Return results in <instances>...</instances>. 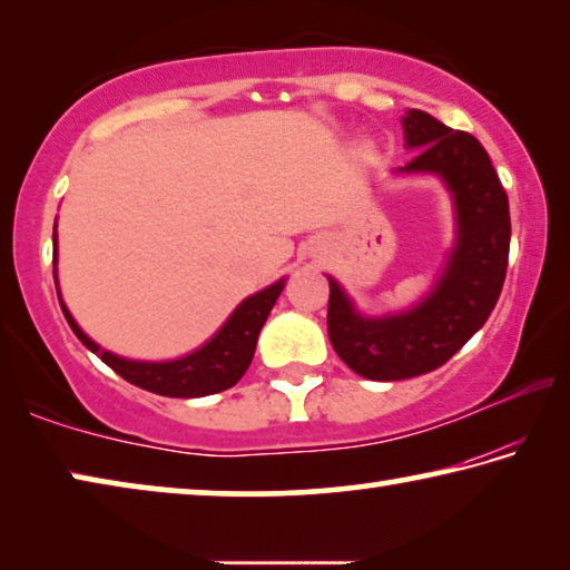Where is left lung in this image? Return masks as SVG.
Listing matches in <instances>:
<instances>
[{
    "label": "left lung",
    "mask_w": 570,
    "mask_h": 570,
    "mask_svg": "<svg viewBox=\"0 0 570 570\" xmlns=\"http://www.w3.org/2000/svg\"><path fill=\"white\" fill-rule=\"evenodd\" d=\"M402 128L407 148L420 150L400 173L445 180L458 238L435 288L410 312L366 320L330 278L326 330L334 352L360 377L377 382L420 377L460 352L498 304L510 250L508 193L478 138L422 110L404 115Z\"/></svg>",
    "instance_id": "obj_1"
}]
</instances>
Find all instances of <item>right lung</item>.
Masks as SVG:
<instances>
[{"instance_id": "1", "label": "right lung", "mask_w": 570, "mask_h": 570, "mask_svg": "<svg viewBox=\"0 0 570 570\" xmlns=\"http://www.w3.org/2000/svg\"><path fill=\"white\" fill-rule=\"evenodd\" d=\"M55 264H57V224H55ZM55 284H57V268H55ZM286 278L266 286L264 292L248 296L246 302H240L234 314L228 316V322L220 326L214 340L206 342L200 350L193 354L180 356V360L170 362H135L125 360V356L112 354L102 350L100 344H95L88 334H85L72 314L67 312L60 292V306L67 324L75 332L77 340H80L92 354H98L100 360L120 374L122 380L140 390L163 394V397H206V394L224 392L244 377L248 370L250 360H254L258 332L266 324L268 314L276 304L278 294L284 292Z\"/></svg>"}]
</instances>
